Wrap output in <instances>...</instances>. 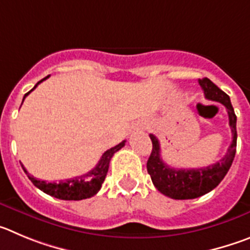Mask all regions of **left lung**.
<instances>
[{
    "mask_svg": "<svg viewBox=\"0 0 250 250\" xmlns=\"http://www.w3.org/2000/svg\"><path fill=\"white\" fill-rule=\"evenodd\" d=\"M199 84L204 91L206 98L222 103L227 108L233 141L226 156L217 163L195 169H177L162 161L159 141L156 136L149 134L153 147L147 162V170L157 189L173 199H194L214 189L228 173L237 150V116L230 98L208 78L199 80Z\"/></svg>",
    "mask_w": 250,
    "mask_h": 250,
    "instance_id": "8db88e82",
    "label": "left lung"
}]
</instances>
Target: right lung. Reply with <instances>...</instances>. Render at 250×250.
Returning <instances> with one entry per match:
<instances>
[{"instance_id": "right-lung-1", "label": "right lung", "mask_w": 250, "mask_h": 250, "mask_svg": "<svg viewBox=\"0 0 250 250\" xmlns=\"http://www.w3.org/2000/svg\"><path fill=\"white\" fill-rule=\"evenodd\" d=\"M48 77L49 76H47L43 80L37 82V84H36L30 92H27V93L24 94L23 100L38 86V84H40V83L43 82V81L47 80ZM22 103H23V101H22ZM125 141H123L121 142L120 145H117L116 147L105 150V152L103 153V156L101 157L97 166H96L92 170H89L88 173L80 175V177H75V178L66 179V181L48 182V183H47L46 181L33 178L32 175L27 172L26 168H24L23 166H22V168H23L24 173L28 175L30 181L37 187L38 189H41L42 192H44L46 194L52 195V197L58 198V199H63V201H81V199H86V198H91L93 197L94 194H97L98 190H100L101 187H102V183L104 182L107 172H108L109 162H111L112 157H113L114 153L118 152L122 147H125Z\"/></svg>"}]
</instances>
